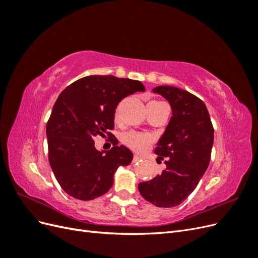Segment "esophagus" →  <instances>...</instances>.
Returning a JSON list of instances; mask_svg holds the SVG:
<instances>
[{
  "label": "esophagus",
  "instance_id": "34e87169",
  "mask_svg": "<svg viewBox=\"0 0 258 258\" xmlns=\"http://www.w3.org/2000/svg\"><path fill=\"white\" fill-rule=\"evenodd\" d=\"M141 159H142V158H141V156L135 155V156H134V159H132V163H136V162L140 161V160H141Z\"/></svg>",
  "mask_w": 258,
  "mask_h": 258
}]
</instances>
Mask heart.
Returning <instances> with one entry per match:
<instances>
[{"label": "heart", "instance_id": "1", "mask_svg": "<svg viewBox=\"0 0 258 258\" xmlns=\"http://www.w3.org/2000/svg\"><path fill=\"white\" fill-rule=\"evenodd\" d=\"M122 142L126 144L132 151L138 153H144L151 144L153 143V137L144 132H137L131 131L128 134H124L122 137Z\"/></svg>", "mask_w": 258, "mask_h": 258}]
</instances>
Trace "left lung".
Returning a JSON list of instances; mask_svg holds the SVG:
<instances>
[{
  "label": "left lung",
  "instance_id": "1",
  "mask_svg": "<svg viewBox=\"0 0 258 258\" xmlns=\"http://www.w3.org/2000/svg\"><path fill=\"white\" fill-rule=\"evenodd\" d=\"M153 92L170 103L172 116L154 152L167 158L166 170L140 183L142 197L159 208H173L196 188L209 167L214 129L204 101L173 86H157Z\"/></svg>",
  "mask_w": 258,
  "mask_h": 258
}]
</instances>
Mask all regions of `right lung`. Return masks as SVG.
Returning a JSON list of instances; mask_svg holds the SVG:
<instances>
[{"instance_id": "obj_1", "label": "right lung", "mask_w": 258, "mask_h": 258, "mask_svg": "<svg viewBox=\"0 0 258 258\" xmlns=\"http://www.w3.org/2000/svg\"><path fill=\"white\" fill-rule=\"evenodd\" d=\"M137 91H145L139 81L89 75L59 95L46 137L52 172L71 197L86 201L102 196L112 187L116 170L132 161L128 147L117 142L110 151H98L93 137H103L114 128L117 105Z\"/></svg>"}]
</instances>
